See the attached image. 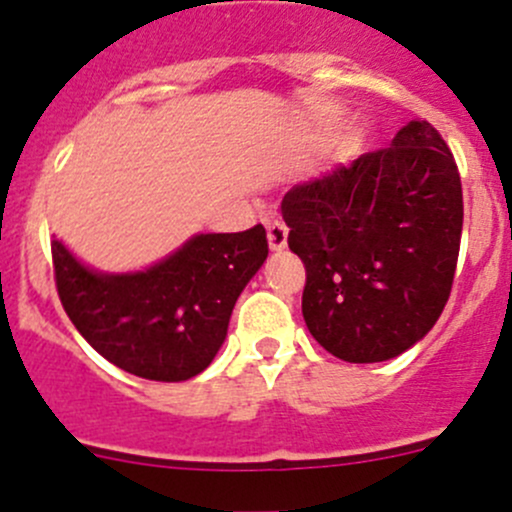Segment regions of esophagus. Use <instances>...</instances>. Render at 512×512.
<instances>
[{
  "instance_id": "esophagus-1",
  "label": "esophagus",
  "mask_w": 512,
  "mask_h": 512,
  "mask_svg": "<svg viewBox=\"0 0 512 512\" xmlns=\"http://www.w3.org/2000/svg\"><path fill=\"white\" fill-rule=\"evenodd\" d=\"M287 225L285 223H270L267 225V245H270L272 252H282L287 247Z\"/></svg>"
}]
</instances>
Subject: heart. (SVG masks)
Wrapping results in <instances>:
<instances>
[{"instance_id": "1", "label": "heart", "mask_w": 512, "mask_h": 512, "mask_svg": "<svg viewBox=\"0 0 512 512\" xmlns=\"http://www.w3.org/2000/svg\"><path fill=\"white\" fill-rule=\"evenodd\" d=\"M339 111H332V118H337ZM374 143V128L366 121H352L344 128L342 138H339V156L352 158L361 156L364 151H369V146Z\"/></svg>"}]
</instances>
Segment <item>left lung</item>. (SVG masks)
Returning <instances> with one entry per match:
<instances>
[{"mask_svg":"<svg viewBox=\"0 0 512 512\" xmlns=\"http://www.w3.org/2000/svg\"><path fill=\"white\" fill-rule=\"evenodd\" d=\"M282 218L307 270L304 322L329 354L389 361L431 332L463 230L461 175L431 123L416 118L384 151L297 183Z\"/></svg>","mask_w":512,"mask_h":512,"instance_id":"8db88e82","label":"left lung"}]
</instances>
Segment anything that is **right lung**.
I'll list each match as a JSON object with an SVG mask.
<instances>
[{
	"instance_id": "right-lung-1",
	"label": "right lung",
	"mask_w": 512,
	"mask_h": 512,
	"mask_svg": "<svg viewBox=\"0 0 512 512\" xmlns=\"http://www.w3.org/2000/svg\"><path fill=\"white\" fill-rule=\"evenodd\" d=\"M56 289L81 337L118 369L188 381L223 347L232 307L267 260L265 227L198 232L133 272H103L51 242Z\"/></svg>"
}]
</instances>
